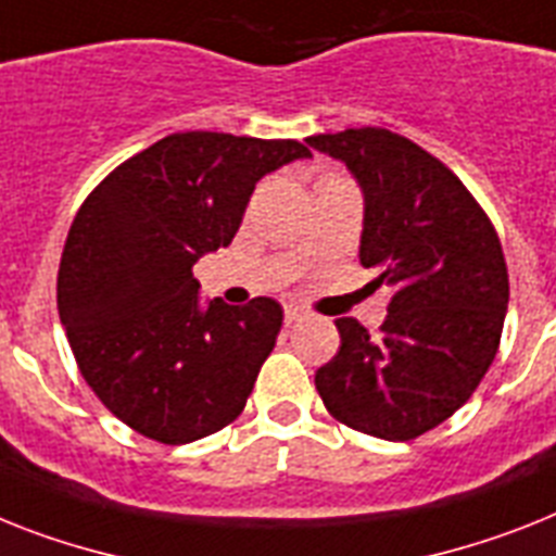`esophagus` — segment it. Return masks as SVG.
<instances>
[{"label": "esophagus", "instance_id": "esophagus-1", "mask_svg": "<svg viewBox=\"0 0 556 556\" xmlns=\"http://www.w3.org/2000/svg\"><path fill=\"white\" fill-rule=\"evenodd\" d=\"M283 318H287V324H295V320L304 318V309L298 304H287L283 306Z\"/></svg>", "mask_w": 556, "mask_h": 556}]
</instances>
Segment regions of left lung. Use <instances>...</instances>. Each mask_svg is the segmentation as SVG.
<instances>
[{
  "mask_svg": "<svg viewBox=\"0 0 556 556\" xmlns=\"http://www.w3.org/2000/svg\"><path fill=\"white\" fill-rule=\"evenodd\" d=\"M364 190L361 264L392 289L375 334L338 318L341 350L315 371L334 420L415 440L460 409L497 355L508 269L497 229L446 164L387 127L309 136Z\"/></svg>",
  "mask_w": 556,
  "mask_h": 556,
  "instance_id": "1",
  "label": "left lung"
}]
</instances>
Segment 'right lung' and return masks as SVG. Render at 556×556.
Segmentation results:
<instances>
[{"mask_svg": "<svg viewBox=\"0 0 556 556\" xmlns=\"http://www.w3.org/2000/svg\"><path fill=\"white\" fill-rule=\"evenodd\" d=\"M295 139L173 132L118 164L73 218L59 318L81 378L132 432L181 446L236 420L281 332L273 298L199 304L195 261L227 247L255 181Z\"/></svg>", "mask_w": 556, "mask_h": 556, "instance_id": "obj_1", "label": "right lung"}]
</instances>
